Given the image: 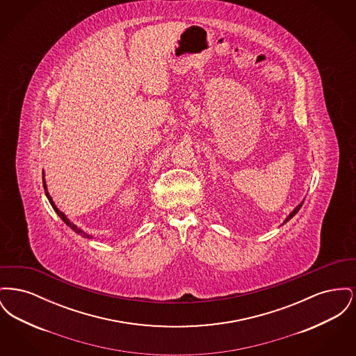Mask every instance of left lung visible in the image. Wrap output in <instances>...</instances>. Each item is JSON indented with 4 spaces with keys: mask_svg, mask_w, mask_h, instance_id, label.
Listing matches in <instances>:
<instances>
[{
    "mask_svg": "<svg viewBox=\"0 0 356 356\" xmlns=\"http://www.w3.org/2000/svg\"><path fill=\"white\" fill-rule=\"evenodd\" d=\"M303 203H305V200H303L302 203L299 204V205H298V207H296V208H295V209H293V211H292V212H291V213L288 215L287 219L284 220V222H283V224H286V222H287L288 220H291V219H292V218H293V216H295V215H296V213L299 212V209L302 208V205H303Z\"/></svg>",
    "mask_w": 356,
    "mask_h": 356,
    "instance_id": "obj_1",
    "label": "left lung"
}]
</instances>
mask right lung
<instances>
[{"instance_id":"right-lung-1","label":"right lung","mask_w":356,"mask_h":356,"mask_svg":"<svg viewBox=\"0 0 356 356\" xmlns=\"http://www.w3.org/2000/svg\"><path fill=\"white\" fill-rule=\"evenodd\" d=\"M42 176H44V173H42ZM42 183H44V189H45V195H47V197H48V200H49V203L51 204V207H53V209L56 211V213L61 218V220L64 221L68 227H70L76 234H79V235H81V236L88 237V238H90V235H88V234H85L83 229H80L76 224H73L72 221L69 220L68 218L65 216V213H63L57 207H56V204L53 203V199H51V196H49V192H48V189H47V184H45V179L42 177Z\"/></svg>"}]
</instances>
